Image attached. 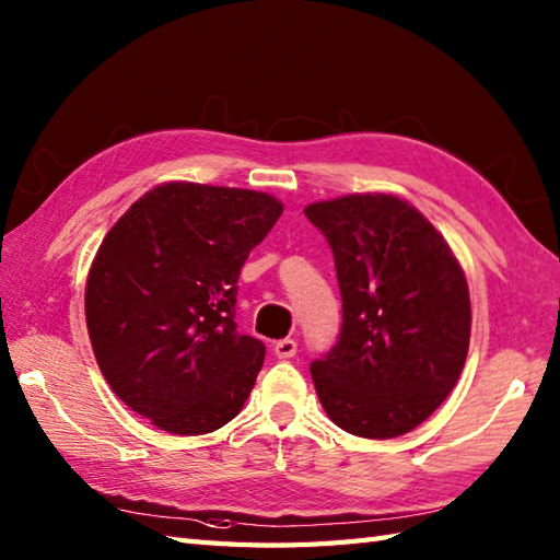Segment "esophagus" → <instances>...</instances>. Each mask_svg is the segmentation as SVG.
Wrapping results in <instances>:
<instances>
[{
    "label": "esophagus",
    "mask_w": 560,
    "mask_h": 560,
    "mask_svg": "<svg viewBox=\"0 0 560 560\" xmlns=\"http://www.w3.org/2000/svg\"><path fill=\"white\" fill-rule=\"evenodd\" d=\"M295 351H299V343H295V339H279L277 343H273V353L279 355V359H293Z\"/></svg>",
    "instance_id": "1"
}]
</instances>
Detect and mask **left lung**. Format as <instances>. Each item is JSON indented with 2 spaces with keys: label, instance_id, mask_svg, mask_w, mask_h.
<instances>
[{
  "label": "left lung",
  "instance_id": "1",
  "mask_svg": "<svg viewBox=\"0 0 560 560\" xmlns=\"http://www.w3.org/2000/svg\"><path fill=\"white\" fill-rule=\"evenodd\" d=\"M305 217L327 237L341 293L339 337L311 363L317 397L347 433H409L467 361L471 307L459 261L399 197L317 201Z\"/></svg>",
  "mask_w": 560,
  "mask_h": 560
}]
</instances>
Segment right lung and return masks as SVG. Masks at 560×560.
<instances>
[{"instance_id": "right-lung-1", "label": "right lung", "mask_w": 560, "mask_h": 560, "mask_svg": "<svg viewBox=\"0 0 560 560\" xmlns=\"http://www.w3.org/2000/svg\"><path fill=\"white\" fill-rule=\"evenodd\" d=\"M265 192L153 187L98 247L86 325L110 389L161 431L201 435L243 409L265 343L237 331V277L281 217Z\"/></svg>"}]
</instances>
